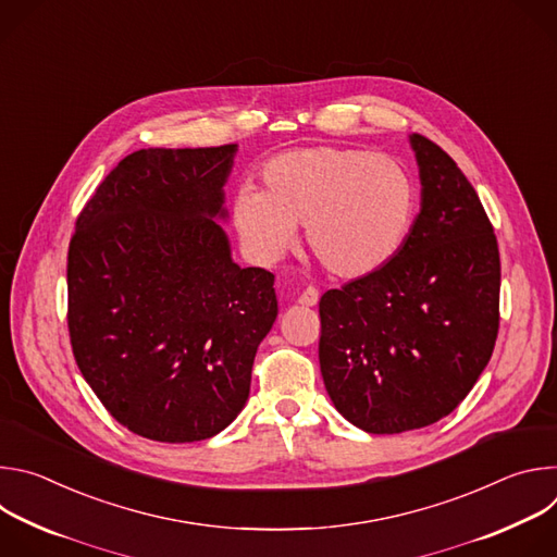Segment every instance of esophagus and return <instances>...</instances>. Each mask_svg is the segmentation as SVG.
I'll return each instance as SVG.
<instances>
[{"label": "esophagus", "mask_w": 557, "mask_h": 557, "mask_svg": "<svg viewBox=\"0 0 557 557\" xmlns=\"http://www.w3.org/2000/svg\"><path fill=\"white\" fill-rule=\"evenodd\" d=\"M297 301H299L301 306H314L317 301H320V293H317V288L308 286V288L297 297Z\"/></svg>", "instance_id": "1"}]
</instances>
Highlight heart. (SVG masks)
I'll list each match as a JSON object with an SVG mask.
<instances>
[{
	"instance_id": "b5f03b06",
	"label": "heart",
	"mask_w": 557,
	"mask_h": 557,
	"mask_svg": "<svg viewBox=\"0 0 557 557\" xmlns=\"http://www.w3.org/2000/svg\"><path fill=\"white\" fill-rule=\"evenodd\" d=\"M264 191L243 185L233 224L262 262L280 260L306 224V245L331 275L361 280L394 260L412 228L417 189L389 156L314 145L284 151L262 170Z\"/></svg>"
}]
</instances>
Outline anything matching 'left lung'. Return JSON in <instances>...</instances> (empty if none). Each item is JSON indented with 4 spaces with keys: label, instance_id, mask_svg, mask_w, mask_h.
Listing matches in <instances>:
<instances>
[{
    "label": "left lung",
    "instance_id": "8db88e82",
    "mask_svg": "<svg viewBox=\"0 0 557 557\" xmlns=\"http://www.w3.org/2000/svg\"><path fill=\"white\" fill-rule=\"evenodd\" d=\"M421 211L381 271L320 299V368L337 412L370 434L447 417L492 359L500 256L479 194L430 138L410 136Z\"/></svg>",
    "mask_w": 557,
    "mask_h": 557
}]
</instances>
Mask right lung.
I'll list each match as a JSON object with an SVG mask.
<instances>
[{
  "mask_svg": "<svg viewBox=\"0 0 557 557\" xmlns=\"http://www.w3.org/2000/svg\"><path fill=\"white\" fill-rule=\"evenodd\" d=\"M237 145L138 149L76 218L67 329L78 370L129 432L194 443L243 412L275 275L231 260L215 220Z\"/></svg>",
  "mask_w": 557,
  "mask_h": 557,
  "instance_id": "right-lung-1",
  "label": "right lung"
}]
</instances>
